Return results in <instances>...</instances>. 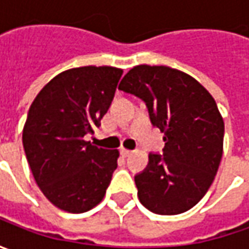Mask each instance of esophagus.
<instances>
[{
    "label": "esophagus",
    "instance_id": "34e87169",
    "mask_svg": "<svg viewBox=\"0 0 249 249\" xmlns=\"http://www.w3.org/2000/svg\"><path fill=\"white\" fill-rule=\"evenodd\" d=\"M120 154L124 157V158H127V157H130L131 155V151L130 149H126V148H122L120 149Z\"/></svg>",
    "mask_w": 249,
    "mask_h": 249
}]
</instances>
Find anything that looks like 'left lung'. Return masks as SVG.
<instances>
[{
	"mask_svg": "<svg viewBox=\"0 0 249 249\" xmlns=\"http://www.w3.org/2000/svg\"><path fill=\"white\" fill-rule=\"evenodd\" d=\"M119 90L144 101L151 123L165 133L163 155L149 154L134 177L140 202L158 215L191 209L209 190L223 154L225 122L213 97L190 74L149 65L130 69Z\"/></svg>",
	"mask_w": 249,
	"mask_h": 249,
	"instance_id": "1",
	"label": "left lung"
}]
</instances>
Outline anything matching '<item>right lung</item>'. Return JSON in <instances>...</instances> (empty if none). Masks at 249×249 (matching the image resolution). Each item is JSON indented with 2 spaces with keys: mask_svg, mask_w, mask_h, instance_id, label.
Listing matches in <instances>:
<instances>
[{
  "mask_svg": "<svg viewBox=\"0 0 249 249\" xmlns=\"http://www.w3.org/2000/svg\"><path fill=\"white\" fill-rule=\"evenodd\" d=\"M122 69L82 66L59 73L37 94L23 127L34 180L59 209L83 213L98 205L118 167V149L86 141L109 109Z\"/></svg>",
  "mask_w": 249,
  "mask_h": 249,
  "instance_id": "1",
  "label": "right lung"
}]
</instances>
